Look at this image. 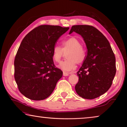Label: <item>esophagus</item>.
Segmentation results:
<instances>
[{"label":"esophagus","mask_w":127,"mask_h":127,"mask_svg":"<svg viewBox=\"0 0 127 127\" xmlns=\"http://www.w3.org/2000/svg\"><path fill=\"white\" fill-rule=\"evenodd\" d=\"M69 73H67V72H66L65 71H63V76H69Z\"/></svg>","instance_id":"34e87169"}]
</instances>
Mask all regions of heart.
I'll return each mask as SVG.
<instances>
[{
  "label": "heart",
  "mask_w": 127,
  "mask_h": 127,
  "mask_svg": "<svg viewBox=\"0 0 127 127\" xmlns=\"http://www.w3.org/2000/svg\"><path fill=\"white\" fill-rule=\"evenodd\" d=\"M66 55V60L59 65L58 67L65 71H71L75 69L76 64H81L86 57L85 50L82 46L81 41L76 37H71L62 42V48L56 45L52 49V57L56 62H60L64 53Z\"/></svg>",
  "instance_id": "heart-1"
}]
</instances>
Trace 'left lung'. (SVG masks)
Masks as SVG:
<instances>
[{
	"label": "left lung",
	"mask_w": 127,
	"mask_h": 127,
	"mask_svg": "<svg viewBox=\"0 0 127 127\" xmlns=\"http://www.w3.org/2000/svg\"><path fill=\"white\" fill-rule=\"evenodd\" d=\"M75 32L83 37L87 54L77 72L78 82L75 85L78 95L92 99L109 89L116 74V59L108 39L93 26L73 25L69 34Z\"/></svg>",
	"instance_id": "8db88e82"
}]
</instances>
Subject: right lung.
<instances>
[{
  "mask_svg": "<svg viewBox=\"0 0 127 127\" xmlns=\"http://www.w3.org/2000/svg\"><path fill=\"white\" fill-rule=\"evenodd\" d=\"M69 28L43 25L31 31L22 41L14 59V78L19 91L35 101L51 95L62 71L56 67L52 49Z\"/></svg>",
  "mask_w": 127,
  "mask_h": 127,
  "instance_id": "add662e5",
  "label": "right lung"
}]
</instances>
